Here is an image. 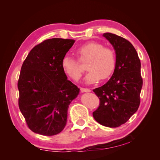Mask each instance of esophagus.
<instances>
[{
    "label": "esophagus",
    "instance_id": "1",
    "mask_svg": "<svg viewBox=\"0 0 160 160\" xmlns=\"http://www.w3.org/2000/svg\"><path fill=\"white\" fill-rule=\"evenodd\" d=\"M80 91L82 92H91V90L89 88H80Z\"/></svg>",
    "mask_w": 160,
    "mask_h": 160
}]
</instances>
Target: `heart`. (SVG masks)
Here are the masks:
<instances>
[{"instance_id":"obj_1","label":"heart","mask_w":160,"mask_h":160,"mask_svg":"<svg viewBox=\"0 0 160 160\" xmlns=\"http://www.w3.org/2000/svg\"><path fill=\"white\" fill-rule=\"evenodd\" d=\"M75 53L78 61L65 56L61 61L64 72L72 80L77 81L82 76V70L79 62L88 61L86 69L88 72L85 80L89 83L96 82L100 79L106 80L114 71L116 58L112 48L104 47L99 42H90L78 47Z\"/></svg>"}]
</instances>
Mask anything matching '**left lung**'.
I'll return each mask as SVG.
<instances>
[{
	"label": "left lung",
	"instance_id": "left-lung-1",
	"mask_svg": "<svg viewBox=\"0 0 160 160\" xmlns=\"http://www.w3.org/2000/svg\"><path fill=\"white\" fill-rule=\"evenodd\" d=\"M103 36L114 48L116 65L109 80L93 90L100 102L92 115L101 125L116 128L128 121L140 106L142 86L140 61L127 39L109 32Z\"/></svg>",
	"mask_w": 160,
	"mask_h": 160
}]
</instances>
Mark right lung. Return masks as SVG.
Instances as JSON below:
<instances>
[{
	"label": "right lung",
	"mask_w": 160,
	"mask_h": 160,
	"mask_svg": "<svg viewBox=\"0 0 160 160\" xmlns=\"http://www.w3.org/2000/svg\"><path fill=\"white\" fill-rule=\"evenodd\" d=\"M75 41L53 38L32 48L23 62L18 82V105L34 132L54 135L63 131L68 106L79 94L61 66Z\"/></svg>",
	"instance_id": "obj_1"
}]
</instances>
